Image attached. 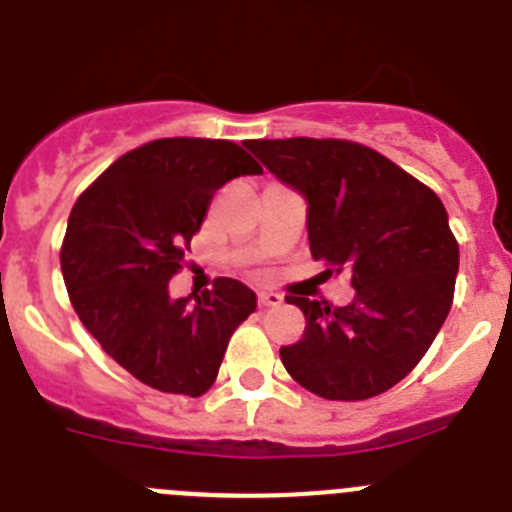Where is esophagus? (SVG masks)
Returning <instances> with one entry per match:
<instances>
[{"label": "esophagus", "instance_id": "obj_1", "mask_svg": "<svg viewBox=\"0 0 512 512\" xmlns=\"http://www.w3.org/2000/svg\"><path fill=\"white\" fill-rule=\"evenodd\" d=\"M283 303V295L280 293H260L257 295V305L260 308H272V305Z\"/></svg>", "mask_w": 512, "mask_h": 512}]
</instances>
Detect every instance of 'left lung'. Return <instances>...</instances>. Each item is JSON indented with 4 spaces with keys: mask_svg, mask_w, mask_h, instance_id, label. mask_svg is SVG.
I'll return each mask as SVG.
<instances>
[{
    "mask_svg": "<svg viewBox=\"0 0 512 512\" xmlns=\"http://www.w3.org/2000/svg\"><path fill=\"white\" fill-rule=\"evenodd\" d=\"M270 174L305 199L310 255L348 272L343 308L295 298L305 333L280 348L313 394L358 401L384 394L422 361L452 308L460 247L429 186L361 143L336 138L247 141Z\"/></svg>",
    "mask_w": 512,
    "mask_h": 512,
    "instance_id": "obj_1",
    "label": "left lung"
}]
</instances>
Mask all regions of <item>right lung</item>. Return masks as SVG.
Masks as SVG:
<instances>
[{"instance_id": "add662e5", "label": "right lung", "mask_w": 512, "mask_h": 512, "mask_svg": "<svg viewBox=\"0 0 512 512\" xmlns=\"http://www.w3.org/2000/svg\"><path fill=\"white\" fill-rule=\"evenodd\" d=\"M262 166L232 141L161 138L128 151L80 194L60 265L75 313L108 356L166 394L202 396L257 298L232 278L171 298L169 280L214 191Z\"/></svg>"}]
</instances>
